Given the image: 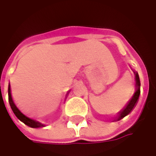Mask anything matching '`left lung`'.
<instances>
[{"mask_svg":"<svg viewBox=\"0 0 156 156\" xmlns=\"http://www.w3.org/2000/svg\"><path fill=\"white\" fill-rule=\"evenodd\" d=\"M134 74H135V81H136V91L134 93L133 98H131V100L129 103L126 106V108H124L123 111L119 112V116L118 118V120H120L121 119L124 118L126 115H128L131 111L134 108V107L137 105L138 101H139V98H140V78H139V74L138 73L134 72Z\"/></svg>","mask_w":156,"mask_h":156,"instance_id":"8db88e82","label":"left lung"}]
</instances>
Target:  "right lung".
Segmentation results:
<instances>
[{"label": "right lung", "instance_id": "obj_1", "mask_svg": "<svg viewBox=\"0 0 156 156\" xmlns=\"http://www.w3.org/2000/svg\"><path fill=\"white\" fill-rule=\"evenodd\" d=\"M8 99H9V104H10V106H11V108H12V111L13 113L15 114V115L17 117L18 119L23 122L24 124H27V125H28L29 127H32V128H39V127H43L44 126V124H41V123H39L37 121L33 120L32 119H29L27 116L22 114V112L19 110L18 108H16V106L14 104V102L12 100V94H11V88H10V84L8 86Z\"/></svg>", "mask_w": 156, "mask_h": 156}]
</instances>
